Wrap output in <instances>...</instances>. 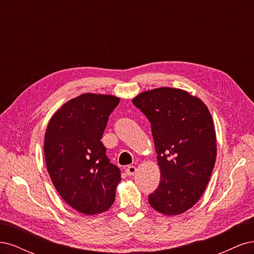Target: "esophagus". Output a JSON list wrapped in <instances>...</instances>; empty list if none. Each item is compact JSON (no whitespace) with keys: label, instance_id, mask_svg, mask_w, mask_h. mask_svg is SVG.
<instances>
[{"label":"esophagus","instance_id":"obj_1","mask_svg":"<svg viewBox=\"0 0 254 254\" xmlns=\"http://www.w3.org/2000/svg\"><path fill=\"white\" fill-rule=\"evenodd\" d=\"M125 172H126V174L128 176H133L135 174V172H136V168H135V166H128L126 168Z\"/></svg>","mask_w":254,"mask_h":254}]
</instances>
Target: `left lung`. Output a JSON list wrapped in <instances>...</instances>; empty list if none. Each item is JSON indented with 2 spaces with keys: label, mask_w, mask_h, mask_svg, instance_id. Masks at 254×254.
<instances>
[{
  "label": "left lung",
  "mask_w": 254,
  "mask_h": 254,
  "mask_svg": "<svg viewBox=\"0 0 254 254\" xmlns=\"http://www.w3.org/2000/svg\"><path fill=\"white\" fill-rule=\"evenodd\" d=\"M132 103L148 119L161 179L148 196L161 214H182L200 199L216 161L212 115L200 98L175 88H157Z\"/></svg>",
  "instance_id": "obj_1"
}]
</instances>
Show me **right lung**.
I'll return each instance as SVG.
<instances>
[{
    "mask_svg": "<svg viewBox=\"0 0 254 254\" xmlns=\"http://www.w3.org/2000/svg\"><path fill=\"white\" fill-rule=\"evenodd\" d=\"M121 99L86 93L53 114L44 135V158L54 187L64 200L84 215L106 212L121 182L101 142L109 115Z\"/></svg>",
    "mask_w": 254,
    "mask_h": 254,
    "instance_id": "1",
    "label": "right lung"
}]
</instances>
